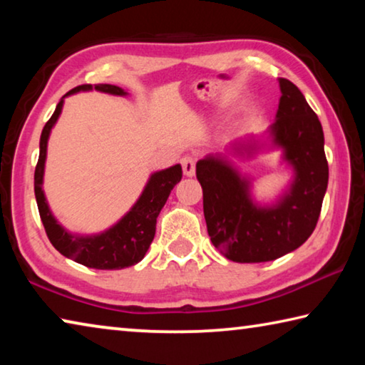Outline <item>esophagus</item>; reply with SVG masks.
Instances as JSON below:
<instances>
[{"mask_svg": "<svg viewBox=\"0 0 365 365\" xmlns=\"http://www.w3.org/2000/svg\"><path fill=\"white\" fill-rule=\"evenodd\" d=\"M182 168H183V174L187 177H193L196 172V160L193 156H183L180 159Z\"/></svg>", "mask_w": 365, "mask_h": 365, "instance_id": "34e87169", "label": "esophagus"}]
</instances>
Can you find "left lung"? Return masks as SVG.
Returning a JSON list of instances; mask_svg holds the SVG:
<instances>
[{
  "instance_id": "1",
  "label": "left lung",
  "mask_w": 365,
  "mask_h": 365,
  "mask_svg": "<svg viewBox=\"0 0 365 365\" xmlns=\"http://www.w3.org/2000/svg\"><path fill=\"white\" fill-rule=\"evenodd\" d=\"M279 109L265 137L235 140L224 153L196 163L207 233L233 262H267L298 250L317 225L329 185L319 117L298 86L287 78H279ZM270 149L282 151L294 177L274 202L265 205L254 200V179L240 175L231 156L254 157Z\"/></svg>"
}]
</instances>
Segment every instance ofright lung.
<instances>
[{
    "mask_svg": "<svg viewBox=\"0 0 365 365\" xmlns=\"http://www.w3.org/2000/svg\"><path fill=\"white\" fill-rule=\"evenodd\" d=\"M91 90L114 96L128 95L120 86L98 83L95 86H76L69 93H66L61 98L51 119L43 127L40 137V156L35 168V197L49 242H51V245L61 255L90 269L117 270L138 264L145 257L154 238V233H156V220L160 209L164 207L170 191L182 180V165L175 164L169 169L153 172L150 178H148L137 202L130 207V211L125 215H122V219L117 220L114 225H110L104 232L93 235H80L72 233L61 225L58 219L53 215L51 209H49L45 191H43L48 140L53 127L56 125L61 113H63L66 98L76 95L78 91Z\"/></svg>",
    "mask_w": 365,
    "mask_h": 365,
    "instance_id": "1",
    "label": "right lung"
}]
</instances>
